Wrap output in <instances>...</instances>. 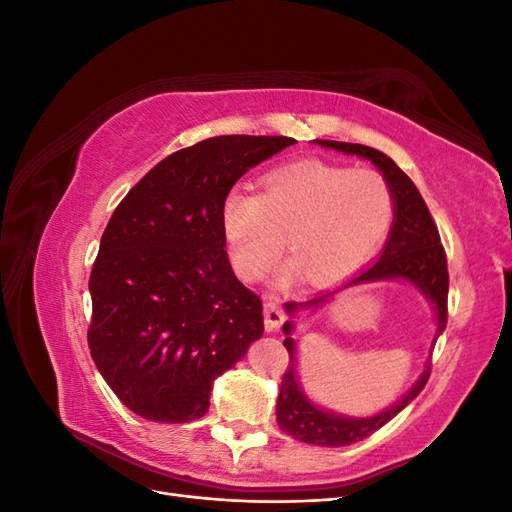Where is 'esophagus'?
<instances>
[{"instance_id":"1","label":"esophagus","mask_w":512,"mask_h":512,"mask_svg":"<svg viewBox=\"0 0 512 512\" xmlns=\"http://www.w3.org/2000/svg\"><path fill=\"white\" fill-rule=\"evenodd\" d=\"M284 320H286L284 309H282L280 305H277L275 301H267V303H265V329H267V333L280 331Z\"/></svg>"}]
</instances>
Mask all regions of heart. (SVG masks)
Returning a JSON list of instances; mask_svg holds the SVG:
<instances>
[{
    "label": "heart",
    "mask_w": 512,
    "mask_h": 512,
    "mask_svg": "<svg viewBox=\"0 0 512 512\" xmlns=\"http://www.w3.org/2000/svg\"><path fill=\"white\" fill-rule=\"evenodd\" d=\"M262 192L232 188L222 200V230L230 260L245 280H256L284 245L294 258L277 273L288 284L301 269L318 280L361 265L389 235L395 196L374 170L297 160L267 170Z\"/></svg>",
    "instance_id": "heart-1"
}]
</instances>
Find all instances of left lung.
I'll use <instances>...</instances> for the list:
<instances>
[{
    "mask_svg": "<svg viewBox=\"0 0 512 512\" xmlns=\"http://www.w3.org/2000/svg\"><path fill=\"white\" fill-rule=\"evenodd\" d=\"M316 143L320 147L348 153V156L365 158L374 164L382 173V177L389 181L393 190L395 220L389 232V239L384 243V250L374 265L356 273L342 288L327 290L303 303H294V301L286 303L284 307L288 316L294 318V314L301 312V309H316L344 288L399 280V282L412 284L433 305L436 324H438L436 335H433V342H436L440 333L446 329L448 269H446L444 247L438 235V226L433 222L421 192L416 190V185L404 170H401L389 156H384V153L378 149L356 145V143H339V141H316ZM282 331L286 335L284 346L290 354V361L286 367V374L282 378L280 395H277L275 414H277V425H280L282 431H286L294 440L316 444V446H329V448L359 442L371 436V433L378 431L382 425L389 423L393 416H397L401 410H404L410 401L425 389V384L429 380L431 363L427 361L421 378H418L412 384V389L399 401H395L391 408L365 418L335 414L316 406L314 401L303 393L299 384V374H297V342L292 339L294 322L292 320L284 322Z\"/></svg>",
    "mask_w": 512,
    "mask_h": 512,
    "instance_id": "8db88e82",
    "label": "left lung"
}]
</instances>
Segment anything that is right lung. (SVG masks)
<instances>
[{"instance_id":"1","label":"right lung","mask_w":512,"mask_h":512,"mask_svg":"<svg viewBox=\"0 0 512 512\" xmlns=\"http://www.w3.org/2000/svg\"><path fill=\"white\" fill-rule=\"evenodd\" d=\"M288 136H213L170 153L117 205L89 277L87 342L121 404L156 423L205 416L213 380L260 339L262 303L232 271L222 200Z\"/></svg>"}]
</instances>
